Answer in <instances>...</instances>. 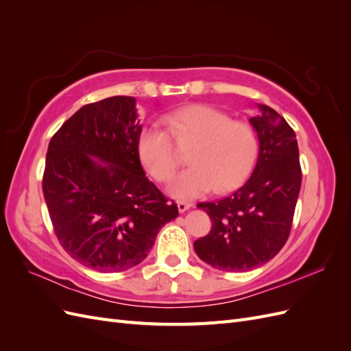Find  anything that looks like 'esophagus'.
<instances>
[{"mask_svg":"<svg viewBox=\"0 0 351 351\" xmlns=\"http://www.w3.org/2000/svg\"><path fill=\"white\" fill-rule=\"evenodd\" d=\"M193 206V204H190V202H177V208H178V212L180 214H183V212H186L187 209H190Z\"/></svg>","mask_w":351,"mask_h":351,"instance_id":"1","label":"esophagus"}]
</instances>
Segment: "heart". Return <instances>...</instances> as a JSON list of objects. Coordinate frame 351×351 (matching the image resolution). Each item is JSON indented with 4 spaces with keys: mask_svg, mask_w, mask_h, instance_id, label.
Here are the masks:
<instances>
[{
    "mask_svg": "<svg viewBox=\"0 0 351 351\" xmlns=\"http://www.w3.org/2000/svg\"><path fill=\"white\" fill-rule=\"evenodd\" d=\"M162 123L178 146H190V167L169 184L177 199H193L214 187L224 193L239 187L249 177L259 152L258 134L247 121L209 105H190L167 114ZM169 136L146 127L137 137V155L156 182H168L178 167Z\"/></svg>",
    "mask_w": 351,
    "mask_h": 351,
    "instance_id": "1",
    "label": "heart"
}]
</instances>
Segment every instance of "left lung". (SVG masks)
<instances>
[{
	"label": "left lung",
	"mask_w": 351,
	"mask_h": 351,
	"mask_svg": "<svg viewBox=\"0 0 351 351\" xmlns=\"http://www.w3.org/2000/svg\"><path fill=\"white\" fill-rule=\"evenodd\" d=\"M249 119L259 141L258 162L234 193L197 204L212 221L209 234L193 246L210 267L244 272L269 262L290 236L302 186L295 133L268 105Z\"/></svg>",
	"instance_id": "left-lung-1"
}]
</instances>
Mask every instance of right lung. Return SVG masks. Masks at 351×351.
<instances>
[{"mask_svg": "<svg viewBox=\"0 0 351 351\" xmlns=\"http://www.w3.org/2000/svg\"><path fill=\"white\" fill-rule=\"evenodd\" d=\"M141 132L136 99L111 97L74 112L48 146L42 190L56 236L95 271L139 265L158 231L178 217L174 202L145 176Z\"/></svg>", "mask_w": 351, "mask_h": 351, "instance_id": "obj_1", "label": "right lung"}]
</instances>
